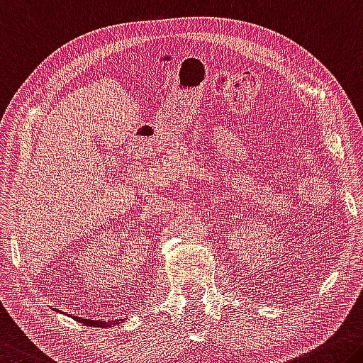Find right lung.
<instances>
[{
    "instance_id": "1",
    "label": "right lung",
    "mask_w": 363,
    "mask_h": 363,
    "mask_svg": "<svg viewBox=\"0 0 363 363\" xmlns=\"http://www.w3.org/2000/svg\"><path fill=\"white\" fill-rule=\"evenodd\" d=\"M74 320L76 321H80V323L87 325V326H95V328H111V326H116L119 323H123L124 320H85V318H79V316H74Z\"/></svg>"
}]
</instances>
